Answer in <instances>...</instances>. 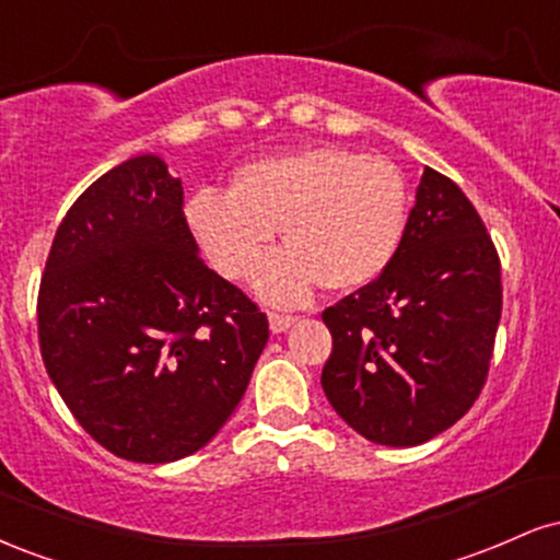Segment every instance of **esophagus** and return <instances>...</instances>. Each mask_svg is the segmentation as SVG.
<instances>
[{
	"mask_svg": "<svg viewBox=\"0 0 560 560\" xmlns=\"http://www.w3.org/2000/svg\"><path fill=\"white\" fill-rule=\"evenodd\" d=\"M294 316H284V313H271V316H268V324H271V331L273 334H281V331H287L289 326L294 324Z\"/></svg>",
	"mask_w": 560,
	"mask_h": 560,
	"instance_id": "esophagus-1",
	"label": "esophagus"
}]
</instances>
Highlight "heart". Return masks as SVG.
I'll use <instances>...</instances> for the list:
<instances>
[{
	"label": "heart",
	"mask_w": 560,
	"mask_h": 560,
	"mask_svg": "<svg viewBox=\"0 0 560 560\" xmlns=\"http://www.w3.org/2000/svg\"><path fill=\"white\" fill-rule=\"evenodd\" d=\"M186 221L226 279L253 271L281 226L287 247L255 271V289L294 305L318 284L352 292L387 271L408 223V186L389 160L307 147L242 165L231 191H197Z\"/></svg>",
	"instance_id": "1"
}]
</instances>
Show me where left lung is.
Masks as SVG:
<instances>
[{"label":"left lung","mask_w":560,"mask_h":560,"mask_svg":"<svg viewBox=\"0 0 560 560\" xmlns=\"http://www.w3.org/2000/svg\"><path fill=\"white\" fill-rule=\"evenodd\" d=\"M503 311L498 249L460 186L427 168L395 260L326 307L331 408L376 445L413 447L479 397Z\"/></svg>","instance_id":"left-lung-1"}]
</instances>
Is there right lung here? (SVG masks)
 Masks as SVG:
<instances>
[{"mask_svg":"<svg viewBox=\"0 0 560 560\" xmlns=\"http://www.w3.org/2000/svg\"><path fill=\"white\" fill-rule=\"evenodd\" d=\"M36 313L44 365L70 413L137 464L208 445L268 342L266 313L199 258L182 182L158 155L115 165L75 199Z\"/></svg>","mask_w":560,"mask_h":560,"instance_id":"add662e5","label":"right lung"}]
</instances>
